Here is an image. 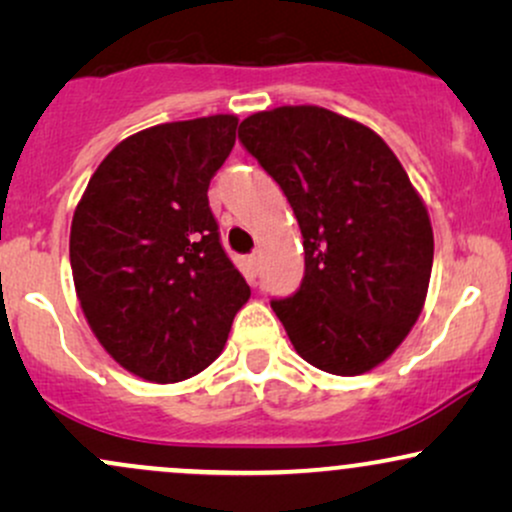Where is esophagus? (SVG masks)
Instances as JSON below:
<instances>
[{
	"label": "esophagus",
	"mask_w": 512,
	"mask_h": 512,
	"mask_svg": "<svg viewBox=\"0 0 512 512\" xmlns=\"http://www.w3.org/2000/svg\"><path fill=\"white\" fill-rule=\"evenodd\" d=\"M245 262H248L252 276L260 274V255H257V252H252V255H248V260H245Z\"/></svg>",
	"instance_id": "obj_1"
}]
</instances>
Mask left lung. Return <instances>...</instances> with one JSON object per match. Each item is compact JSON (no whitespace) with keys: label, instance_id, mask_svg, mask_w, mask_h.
Here are the masks:
<instances>
[{"label":"left lung","instance_id":"8db88e82","mask_svg":"<svg viewBox=\"0 0 512 512\" xmlns=\"http://www.w3.org/2000/svg\"><path fill=\"white\" fill-rule=\"evenodd\" d=\"M238 139L303 233L301 289L272 301L293 349L332 375L380 366L419 320L433 267L431 219L407 170L373 129L317 105L245 117Z\"/></svg>","mask_w":512,"mask_h":512}]
</instances>
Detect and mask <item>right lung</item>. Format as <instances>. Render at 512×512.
Listing matches in <instances>:
<instances>
[{"label": "right lung", "instance_id": "add662e5", "mask_svg": "<svg viewBox=\"0 0 512 512\" xmlns=\"http://www.w3.org/2000/svg\"><path fill=\"white\" fill-rule=\"evenodd\" d=\"M236 127V115H209L142 129L103 158L76 204L69 262L88 327L151 383L214 363L250 298L207 197Z\"/></svg>", "mask_w": 512, "mask_h": 512}]
</instances>
